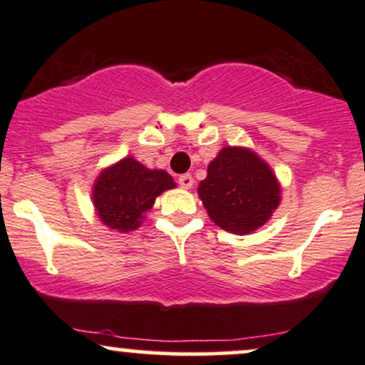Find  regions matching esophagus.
Listing matches in <instances>:
<instances>
[{
	"instance_id": "34e87169",
	"label": "esophagus",
	"mask_w": 365,
	"mask_h": 365,
	"mask_svg": "<svg viewBox=\"0 0 365 365\" xmlns=\"http://www.w3.org/2000/svg\"><path fill=\"white\" fill-rule=\"evenodd\" d=\"M179 186L181 187H184V190H190V187L192 186V175L191 174H182V175H179Z\"/></svg>"
}]
</instances>
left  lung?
<instances>
[{
  "instance_id": "obj_1",
  "label": "left lung",
  "mask_w": 365,
  "mask_h": 365,
  "mask_svg": "<svg viewBox=\"0 0 365 365\" xmlns=\"http://www.w3.org/2000/svg\"><path fill=\"white\" fill-rule=\"evenodd\" d=\"M198 195L210 218L232 234H250L272 217L280 203V186L255 152L225 147L210 162Z\"/></svg>"
}]
</instances>
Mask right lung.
I'll return each mask as SVG.
<instances>
[{"instance_id": "obj_1", "label": "right lung", "mask_w": 365, "mask_h": 365, "mask_svg": "<svg viewBox=\"0 0 365 365\" xmlns=\"http://www.w3.org/2000/svg\"><path fill=\"white\" fill-rule=\"evenodd\" d=\"M175 182L165 170H150L135 158H123L98 175L93 186V207L107 227L130 232L140 227L143 213L160 192Z\"/></svg>"}]
</instances>
